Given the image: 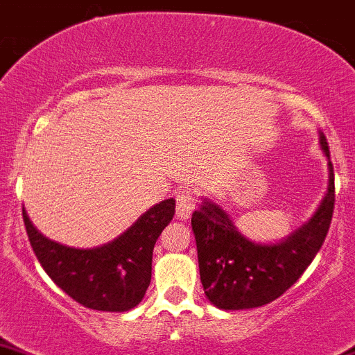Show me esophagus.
I'll use <instances>...</instances> for the list:
<instances>
[{
	"instance_id": "1",
	"label": "esophagus",
	"mask_w": 355,
	"mask_h": 355,
	"mask_svg": "<svg viewBox=\"0 0 355 355\" xmlns=\"http://www.w3.org/2000/svg\"><path fill=\"white\" fill-rule=\"evenodd\" d=\"M176 203V217L179 220H188L196 207L195 195L191 191H188V189H182V191L178 193Z\"/></svg>"
}]
</instances>
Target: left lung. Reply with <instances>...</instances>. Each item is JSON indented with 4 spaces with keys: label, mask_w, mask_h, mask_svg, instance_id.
Listing matches in <instances>:
<instances>
[{
    "label": "left lung",
    "mask_w": 355,
    "mask_h": 355,
    "mask_svg": "<svg viewBox=\"0 0 355 355\" xmlns=\"http://www.w3.org/2000/svg\"><path fill=\"white\" fill-rule=\"evenodd\" d=\"M320 148L328 159L327 193L309 220L284 239L275 243L250 239L220 205L202 198L191 217V227L205 295L215 308L239 311L275 301L294 286L316 257L330 229L335 203L334 166L321 131Z\"/></svg>",
    "instance_id": "left-lung-1"
}]
</instances>
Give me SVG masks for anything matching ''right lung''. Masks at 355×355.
I'll use <instances>...</instances> for the list:
<instances>
[{"label":"right lung","instance_id":"right-lung-1","mask_svg":"<svg viewBox=\"0 0 355 355\" xmlns=\"http://www.w3.org/2000/svg\"><path fill=\"white\" fill-rule=\"evenodd\" d=\"M174 211V198L159 202L121 236L87 250L44 236L25 208L24 222L39 263L64 294L96 311L124 313L140 304L150 286L153 246Z\"/></svg>","mask_w":355,"mask_h":355}]
</instances>
